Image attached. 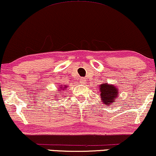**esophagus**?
Masks as SVG:
<instances>
[{
	"label": "esophagus",
	"mask_w": 156,
	"mask_h": 156,
	"mask_svg": "<svg viewBox=\"0 0 156 156\" xmlns=\"http://www.w3.org/2000/svg\"><path fill=\"white\" fill-rule=\"evenodd\" d=\"M81 82H82V83H85V82H86V80L85 78H82L81 79Z\"/></svg>",
	"instance_id": "34e87169"
}]
</instances>
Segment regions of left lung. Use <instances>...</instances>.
<instances>
[{"mask_svg":"<svg viewBox=\"0 0 156 156\" xmlns=\"http://www.w3.org/2000/svg\"><path fill=\"white\" fill-rule=\"evenodd\" d=\"M101 98L104 104L111 105L115 103V101L119 96L118 89L113 85H109L108 83H104L100 85Z\"/></svg>","mask_w":156,"mask_h":156,"instance_id":"obj_1","label":"left lung"}]
</instances>
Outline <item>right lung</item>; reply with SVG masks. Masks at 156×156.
<instances>
[{"label": "right lung", "instance_id": "right-lung-1", "mask_svg": "<svg viewBox=\"0 0 156 156\" xmlns=\"http://www.w3.org/2000/svg\"><path fill=\"white\" fill-rule=\"evenodd\" d=\"M62 87H63V86H60V87H60V90H59V91H61V90H66V88L68 86H64V87H63V88ZM56 95H59V94H56ZM56 95H55L54 96H55Z\"/></svg>", "mask_w": 156, "mask_h": 156}]
</instances>
